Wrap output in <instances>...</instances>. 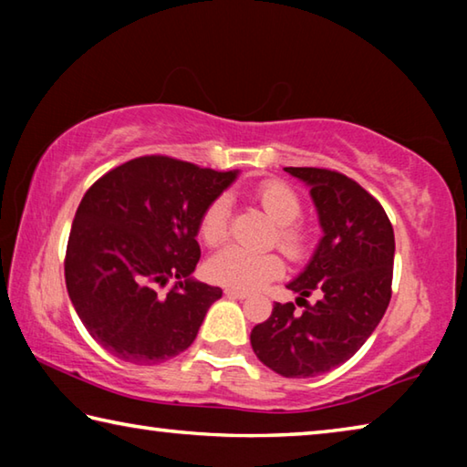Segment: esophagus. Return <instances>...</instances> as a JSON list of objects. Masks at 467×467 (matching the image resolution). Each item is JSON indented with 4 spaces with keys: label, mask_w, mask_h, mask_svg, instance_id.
Returning <instances> with one entry per match:
<instances>
[{
    "label": "esophagus",
    "mask_w": 467,
    "mask_h": 467,
    "mask_svg": "<svg viewBox=\"0 0 467 467\" xmlns=\"http://www.w3.org/2000/svg\"><path fill=\"white\" fill-rule=\"evenodd\" d=\"M224 295H226L228 298H239V300H243V298L249 296V292L236 290V288H224Z\"/></svg>",
    "instance_id": "34e87169"
}]
</instances>
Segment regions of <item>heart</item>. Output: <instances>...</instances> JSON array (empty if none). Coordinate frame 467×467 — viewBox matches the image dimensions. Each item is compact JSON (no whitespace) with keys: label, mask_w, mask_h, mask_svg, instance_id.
<instances>
[{"label":"heart","mask_w":467,"mask_h":467,"mask_svg":"<svg viewBox=\"0 0 467 467\" xmlns=\"http://www.w3.org/2000/svg\"><path fill=\"white\" fill-rule=\"evenodd\" d=\"M255 200L265 210V214L278 224V231H275L278 247L295 262L309 255L313 236L305 223L298 220V216L303 214V200H300L296 189L280 179H267L255 189ZM228 218H231L228 197H214L205 205L200 226H197L202 241L210 247L223 243L228 234ZM205 270H208L212 280L223 284V286L255 290L280 278L284 274V262L274 251H251L241 247V244H226L210 257Z\"/></svg>","instance_id":"obj_1"}]
</instances>
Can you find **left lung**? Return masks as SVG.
I'll list each match as a JSON object with an SVG mask.
<instances>
[{"label": "left lung", "instance_id": "obj_1", "mask_svg": "<svg viewBox=\"0 0 467 467\" xmlns=\"http://www.w3.org/2000/svg\"><path fill=\"white\" fill-rule=\"evenodd\" d=\"M311 185L323 239L311 264L286 288L295 303H275L251 329L257 358L288 379L317 377L344 365L383 319L391 300L393 226L383 205L357 181L329 169L286 167ZM317 294L318 300H306Z\"/></svg>", "mask_w": 467, "mask_h": 467}]
</instances>
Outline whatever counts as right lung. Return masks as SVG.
<instances>
[{
  "label": "right lung",
  "instance_id": "1",
  "mask_svg": "<svg viewBox=\"0 0 467 467\" xmlns=\"http://www.w3.org/2000/svg\"><path fill=\"white\" fill-rule=\"evenodd\" d=\"M236 172L140 156L94 181L78 205L66 284L84 327L113 357L156 365L177 357L223 296L189 278L200 262L202 212ZM169 279L176 284L167 292Z\"/></svg>",
  "mask_w": 467,
  "mask_h": 467
}]
</instances>
